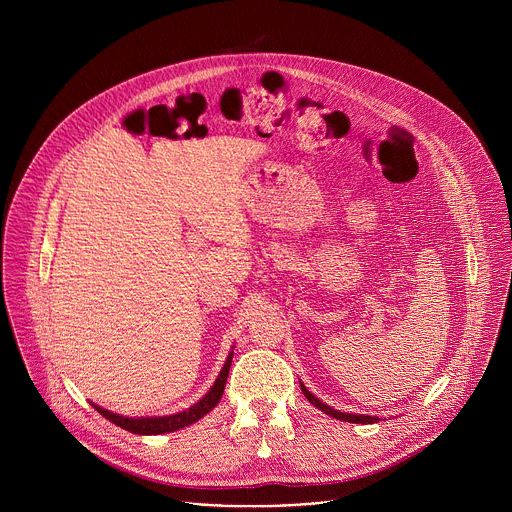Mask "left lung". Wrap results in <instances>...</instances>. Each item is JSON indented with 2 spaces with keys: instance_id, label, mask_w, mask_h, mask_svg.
<instances>
[{
  "instance_id": "8db88e82",
  "label": "left lung",
  "mask_w": 512,
  "mask_h": 512,
  "mask_svg": "<svg viewBox=\"0 0 512 512\" xmlns=\"http://www.w3.org/2000/svg\"><path fill=\"white\" fill-rule=\"evenodd\" d=\"M300 387H302V393L306 395V399L314 405V407H318L320 411H324L326 415H330V417H336V419H340V421H348V423H377L379 421V417H373V415H354V413H342V411H338V409H332L330 405H326V403H322L320 399H316L306 387H304V383H300Z\"/></svg>"
}]
</instances>
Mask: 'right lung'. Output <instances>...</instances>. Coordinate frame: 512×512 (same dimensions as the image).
Instances as JSON below:
<instances>
[{
	"label": "right lung",
	"instance_id": "add662e5",
	"mask_svg": "<svg viewBox=\"0 0 512 512\" xmlns=\"http://www.w3.org/2000/svg\"><path fill=\"white\" fill-rule=\"evenodd\" d=\"M231 362H233V350L227 356V362L223 364V371L218 375V379L214 381L212 389L192 407H188L186 411H180L176 415H164V417H123L117 413H111L99 405H93L105 419H109L111 423L119 425L121 429H127L131 433L137 435H160V433H170L176 429H182L194 421H198L200 417H204L208 411H212L218 401H221L223 393H225V385H227V377H229V369H231Z\"/></svg>",
	"mask_w": 512,
	"mask_h": 512
}]
</instances>
